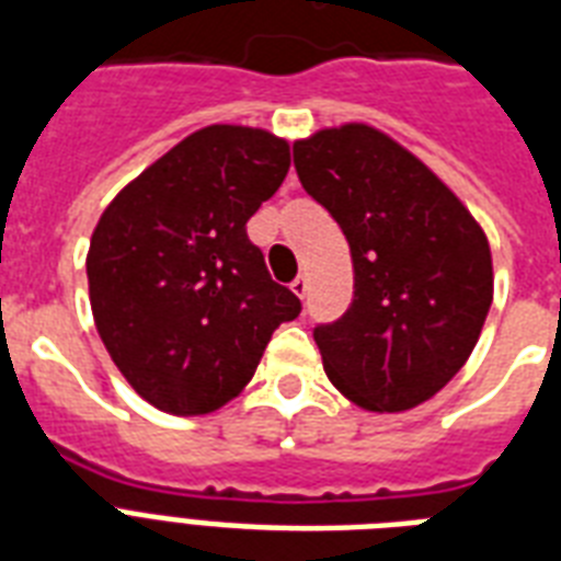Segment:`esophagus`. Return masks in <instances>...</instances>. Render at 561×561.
Returning <instances> with one entry per match:
<instances>
[{
  "label": "esophagus",
  "instance_id": "34e87169",
  "mask_svg": "<svg viewBox=\"0 0 561 561\" xmlns=\"http://www.w3.org/2000/svg\"><path fill=\"white\" fill-rule=\"evenodd\" d=\"M293 293L298 295V298H307V293H309V280H307V275H298L293 280Z\"/></svg>",
  "mask_w": 561,
  "mask_h": 561
}]
</instances>
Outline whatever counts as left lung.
<instances>
[{
	"label": "left lung",
	"mask_w": 561,
	"mask_h": 561,
	"mask_svg": "<svg viewBox=\"0 0 561 561\" xmlns=\"http://www.w3.org/2000/svg\"><path fill=\"white\" fill-rule=\"evenodd\" d=\"M293 156L351 243V309L312 330L330 382L367 411L420 405L463 367L490 312L481 226L423 161L365 124L321 129Z\"/></svg>",
	"instance_id": "1"
}]
</instances>
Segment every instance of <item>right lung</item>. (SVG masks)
<instances>
[{
	"label": "right lung",
	"instance_id": "obj_1",
	"mask_svg": "<svg viewBox=\"0 0 561 561\" xmlns=\"http://www.w3.org/2000/svg\"><path fill=\"white\" fill-rule=\"evenodd\" d=\"M289 170L266 129L214 124L129 182L89 243V301L112 362L168 414L234 400L268 339L301 312L245 234Z\"/></svg>",
	"mask_w": 561,
	"mask_h": 561
}]
</instances>
